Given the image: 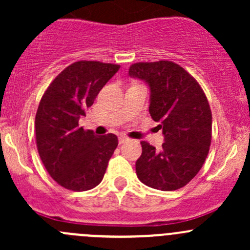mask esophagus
Returning a JSON list of instances; mask_svg holds the SVG:
<instances>
[{
  "instance_id": "esophagus-1",
  "label": "esophagus",
  "mask_w": 250,
  "mask_h": 250,
  "mask_svg": "<svg viewBox=\"0 0 250 250\" xmlns=\"http://www.w3.org/2000/svg\"><path fill=\"white\" fill-rule=\"evenodd\" d=\"M125 141H128V138L125 137V135H120V137H118V143L120 144L125 143Z\"/></svg>"
}]
</instances>
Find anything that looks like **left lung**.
<instances>
[{
  "instance_id": "8db88e82",
  "label": "left lung",
  "mask_w": 250,
  "mask_h": 250,
  "mask_svg": "<svg viewBox=\"0 0 250 250\" xmlns=\"http://www.w3.org/2000/svg\"><path fill=\"white\" fill-rule=\"evenodd\" d=\"M128 72L150 85L148 111L165 135L161 150L147 141L140 143L138 178L157 190L184 188L202 168L211 143V111L202 87L169 60L135 62Z\"/></svg>"
}]
</instances>
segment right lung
Returning <instances> with one entry per match:
<instances>
[{
    "label": "right lung",
    "mask_w": 250,
    "mask_h": 250,
    "mask_svg": "<svg viewBox=\"0 0 250 250\" xmlns=\"http://www.w3.org/2000/svg\"><path fill=\"white\" fill-rule=\"evenodd\" d=\"M120 65L80 60L65 67L42 95L35 118L36 145L48 174L62 188L87 191L99 185L118 139L97 137L78 125Z\"/></svg>",
    "instance_id": "right-lung-1"
}]
</instances>
